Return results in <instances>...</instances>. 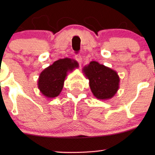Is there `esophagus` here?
<instances>
[{
  "instance_id": "34e87169",
  "label": "esophagus",
  "mask_w": 155,
  "mask_h": 155,
  "mask_svg": "<svg viewBox=\"0 0 155 155\" xmlns=\"http://www.w3.org/2000/svg\"><path fill=\"white\" fill-rule=\"evenodd\" d=\"M75 59L77 60V61L79 62L80 64H81V62H82V58H81V56L79 54L75 55Z\"/></svg>"
}]
</instances>
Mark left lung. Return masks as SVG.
Instances as JSON below:
<instances>
[{"label":"left lung","mask_w":155,"mask_h":155,"mask_svg":"<svg viewBox=\"0 0 155 155\" xmlns=\"http://www.w3.org/2000/svg\"><path fill=\"white\" fill-rule=\"evenodd\" d=\"M83 73L90 81V90L99 100H108L117 93L120 87V77L113 69L96 61L83 68Z\"/></svg>","instance_id":"8db88e82"}]
</instances>
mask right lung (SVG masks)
I'll return each mask as SVG.
<instances>
[{
  "label": "right lung",
  "instance_id": "add662e5",
  "mask_svg": "<svg viewBox=\"0 0 155 155\" xmlns=\"http://www.w3.org/2000/svg\"><path fill=\"white\" fill-rule=\"evenodd\" d=\"M79 67V63L70 58L55 61L40 74L38 87L41 92L48 98H53L60 95L63 90L68 72Z\"/></svg>",
  "mask_w": 155,
  "mask_h": 155
}]
</instances>
